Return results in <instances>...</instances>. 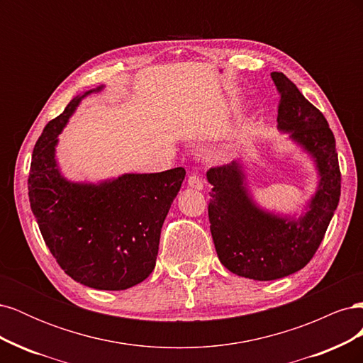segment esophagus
<instances>
[{
	"mask_svg": "<svg viewBox=\"0 0 363 363\" xmlns=\"http://www.w3.org/2000/svg\"><path fill=\"white\" fill-rule=\"evenodd\" d=\"M188 186L192 189H196V191H201L203 189V180L199 177L196 174H191L188 177Z\"/></svg>",
	"mask_w": 363,
	"mask_h": 363,
	"instance_id": "1",
	"label": "esophagus"
}]
</instances>
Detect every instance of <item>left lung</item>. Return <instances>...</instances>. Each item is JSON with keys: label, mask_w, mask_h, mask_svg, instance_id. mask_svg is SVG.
<instances>
[{"label": "left lung", "mask_w": 363, "mask_h": 363, "mask_svg": "<svg viewBox=\"0 0 363 363\" xmlns=\"http://www.w3.org/2000/svg\"><path fill=\"white\" fill-rule=\"evenodd\" d=\"M271 77L280 94L279 130L309 152L320 175L306 212L295 219L260 208L248 192L239 160L207 171L213 186L208 221L218 257L228 271L259 281L286 277L311 262L340 196L336 142L327 119L283 72Z\"/></svg>", "instance_id": "obj_1"}]
</instances>
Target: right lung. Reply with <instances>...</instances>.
<instances>
[{"label": "right lung", "mask_w": 363, "mask_h": 363, "mask_svg": "<svg viewBox=\"0 0 363 363\" xmlns=\"http://www.w3.org/2000/svg\"><path fill=\"white\" fill-rule=\"evenodd\" d=\"M47 124L33 150L28 196L43 240L60 268L84 286L124 291L156 267L160 230L184 180V168L124 174L98 184L63 177L57 136L82 98Z\"/></svg>", "instance_id": "right-lung-1"}]
</instances>
